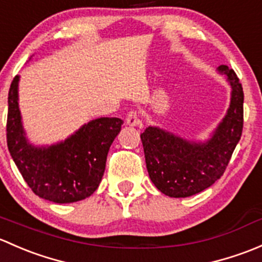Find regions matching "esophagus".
Masks as SVG:
<instances>
[{"instance_id":"34e87169","label":"esophagus","mask_w":262,"mask_h":262,"mask_svg":"<svg viewBox=\"0 0 262 262\" xmlns=\"http://www.w3.org/2000/svg\"><path fill=\"white\" fill-rule=\"evenodd\" d=\"M126 123L128 126H131V127H136V126L139 127V126H141V121H140L139 115L135 111L128 112L127 117H126Z\"/></svg>"}]
</instances>
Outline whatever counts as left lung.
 <instances>
[{
  "label": "left lung",
  "instance_id": "8db88e82",
  "mask_svg": "<svg viewBox=\"0 0 262 262\" xmlns=\"http://www.w3.org/2000/svg\"><path fill=\"white\" fill-rule=\"evenodd\" d=\"M231 85L227 113L207 141L183 139L149 126L141 134L151 182L165 195L185 198L201 193L220 179L227 168L244 127V91L233 69L217 68Z\"/></svg>",
  "mask_w": 262,
  "mask_h": 262
}]
</instances>
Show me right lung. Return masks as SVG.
<instances>
[{"mask_svg": "<svg viewBox=\"0 0 262 262\" xmlns=\"http://www.w3.org/2000/svg\"><path fill=\"white\" fill-rule=\"evenodd\" d=\"M16 75L9 91L7 146L21 175L40 198L54 203L83 201L96 191L106 169L107 154L123 121L99 117L84 123L64 141L48 146L29 142L18 108Z\"/></svg>", "mask_w": 262, "mask_h": 262, "instance_id": "right-lung-1", "label": "right lung"}]
</instances>
